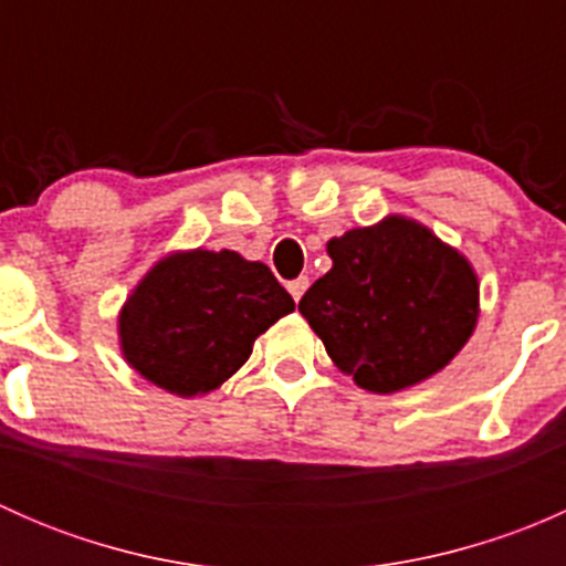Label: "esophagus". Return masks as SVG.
<instances>
[{
  "instance_id": "1",
  "label": "esophagus",
  "mask_w": 566,
  "mask_h": 566,
  "mask_svg": "<svg viewBox=\"0 0 566 566\" xmlns=\"http://www.w3.org/2000/svg\"><path fill=\"white\" fill-rule=\"evenodd\" d=\"M306 287H310V279H306V276L293 279V282L287 284V290H290V295H293V301H301V295L306 293Z\"/></svg>"
}]
</instances>
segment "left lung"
<instances>
[{
  "label": "left lung",
  "instance_id": "8db88e82",
  "mask_svg": "<svg viewBox=\"0 0 566 566\" xmlns=\"http://www.w3.org/2000/svg\"><path fill=\"white\" fill-rule=\"evenodd\" d=\"M334 268L298 312L342 373L391 394L447 367L476 325L479 287L462 254L391 216L328 241Z\"/></svg>",
  "mask_w": 566,
  "mask_h": 566
}]
</instances>
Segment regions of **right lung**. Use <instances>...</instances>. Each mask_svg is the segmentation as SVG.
<instances>
[{
  "label": "right lung",
  "mask_w": 566,
  "mask_h": 566,
  "mask_svg": "<svg viewBox=\"0 0 566 566\" xmlns=\"http://www.w3.org/2000/svg\"><path fill=\"white\" fill-rule=\"evenodd\" d=\"M293 310L268 265L197 249L167 256L142 279L119 315V342L150 384L193 397L235 375L256 336Z\"/></svg>",
  "instance_id": "obj_1"
}]
</instances>
